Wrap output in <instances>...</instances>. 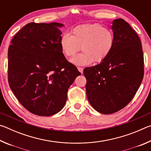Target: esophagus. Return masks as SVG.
Returning a JSON list of instances; mask_svg holds the SVG:
<instances>
[{"mask_svg":"<svg viewBox=\"0 0 151 151\" xmlns=\"http://www.w3.org/2000/svg\"><path fill=\"white\" fill-rule=\"evenodd\" d=\"M77 68H78V70L79 72H80L81 74L83 73V68H82V67H78Z\"/></svg>","mask_w":151,"mask_h":151,"instance_id":"esophagus-1","label":"esophagus"}]
</instances>
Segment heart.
Returning <instances> with one entry per match:
<instances>
[{
    "mask_svg": "<svg viewBox=\"0 0 151 151\" xmlns=\"http://www.w3.org/2000/svg\"><path fill=\"white\" fill-rule=\"evenodd\" d=\"M114 35L112 30L101 24H88L76 27L71 34L65 33L60 39V48L65 57H73L81 49V53L71 59L76 65H90L94 61L101 63L109 57L114 45Z\"/></svg>",
    "mask_w": 151,
    "mask_h": 151,
    "instance_id": "heart-1",
    "label": "heart"
}]
</instances>
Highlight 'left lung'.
<instances>
[{
  "instance_id": "1",
  "label": "left lung",
  "mask_w": 151,
  "mask_h": 151,
  "mask_svg": "<svg viewBox=\"0 0 151 151\" xmlns=\"http://www.w3.org/2000/svg\"><path fill=\"white\" fill-rule=\"evenodd\" d=\"M114 45L99 65L84 69L88 100L102 114L114 113L133 99L144 76V57L137 32L122 19L112 22Z\"/></svg>"
}]
</instances>
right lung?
Listing matches in <instances>:
<instances>
[{
  "mask_svg": "<svg viewBox=\"0 0 151 151\" xmlns=\"http://www.w3.org/2000/svg\"><path fill=\"white\" fill-rule=\"evenodd\" d=\"M58 22H30L11 40L8 50V81L19 103L27 111L48 116L59 112L68 88L81 75L60 48Z\"/></svg>",
  "mask_w": 151,
  "mask_h": 151,
  "instance_id": "1",
  "label": "right lung"
}]
</instances>
